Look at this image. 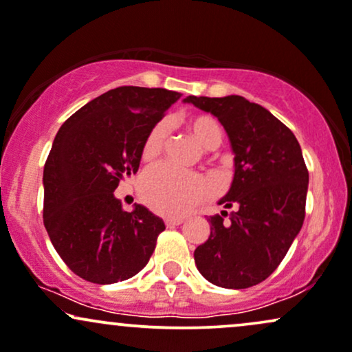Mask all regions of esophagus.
Returning <instances> with one entry per match:
<instances>
[{
    "mask_svg": "<svg viewBox=\"0 0 352 352\" xmlns=\"http://www.w3.org/2000/svg\"><path fill=\"white\" fill-rule=\"evenodd\" d=\"M164 223H166V226H168V228H173V226H179V224L183 223V219H181V218H168L164 221Z\"/></svg>",
    "mask_w": 352,
    "mask_h": 352,
    "instance_id": "34e87169",
    "label": "esophagus"
}]
</instances>
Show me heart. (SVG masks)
Masks as SVG:
<instances>
[{"instance_id": "heart-1", "label": "heart", "mask_w": 352, "mask_h": 352, "mask_svg": "<svg viewBox=\"0 0 352 352\" xmlns=\"http://www.w3.org/2000/svg\"><path fill=\"white\" fill-rule=\"evenodd\" d=\"M188 129L204 149H216L223 143V126L209 114H195L188 120ZM171 124L157 121L146 134L141 146V157L151 161L168 143ZM209 184L201 175L157 163L149 166L140 179V195L149 208L166 216H181L208 195Z\"/></svg>"}]
</instances>
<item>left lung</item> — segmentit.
Returning a JSON list of instances; mask_svg holds the SVG:
<instances>
[{
    "instance_id": "8db88e82",
    "label": "left lung",
    "mask_w": 352,
    "mask_h": 352,
    "mask_svg": "<svg viewBox=\"0 0 352 352\" xmlns=\"http://www.w3.org/2000/svg\"><path fill=\"white\" fill-rule=\"evenodd\" d=\"M223 124L234 155V176L218 204L236 211L209 216L211 232L195 263L209 283L246 289L279 266L299 234L306 209L307 173L301 146L287 126L246 98L188 96Z\"/></svg>"
}]
</instances>
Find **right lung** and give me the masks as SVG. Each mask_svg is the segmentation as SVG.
<instances>
[{
  "label": "right lung",
  "instance_id": "obj_1",
  "mask_svg": "<svg viewBox=\"0 0 352 352\" xmlns=\"http://www.w3.org/2000/svg\"><path fill=\"white\" fill-rule=\"evenodd\" d=\"M179 98L163 88L121 86L59 128L43 171V221L66 266L86 281H124L151 258L163 219L141 204L124 211L114 189L138 171L146 134Z\"/></svg>",
  "mask_w": 352,
  "mask_h": 352
}]
</instances>
